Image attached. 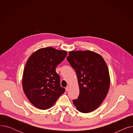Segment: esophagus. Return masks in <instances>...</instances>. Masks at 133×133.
I'll use <instances>...</instances> for the list:
<instances>
[{
	"label": "esophagus",
	"instance_id": "1",
	"mask_svg": "<svg viewBox=\"0 0 133 133\" xmlns=\"http://www.w3.org/2000/svg\"><path fill=\"white\" fill-rule=\"evenodd\" d=\"M69 86H67V87L66 88V91H68V90H69Z\"/></svg>",
	"mask_w": 133,
	"mask_h": 133
}]
</instances>
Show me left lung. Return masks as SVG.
Returning <instances> with one entry per match:
<instances>
[{"instance_id":"obj_1","label":"left lung","mask_w":133,"mask_h":133,"mask_svg":"<svg viewBox=\"0 0 133 133\" xmlns=\"http://www.w3.org/2000/svg\"><path fill=\"white\" fill-rule=\"evenodd\" d=\"M67 59L75 69L79 87L74 105L80 112H92L101 105L108 92L110 81L106 63L100 54L89 50L70 51Z\"/></svg>"}]
</instances>
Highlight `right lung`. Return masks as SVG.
Wrapping results in <instances>:
<instances>
[{
	"mask_svg": "<svg viewBox=\"0 0 133 133\" xmlns=\"http://www.w3.org/2000/svg\"><path fill=\"white\" fill-rule=\"evenodd\" d=\"M67 54L66 51L47 47L39 49L28 59L22 85L25 95L34 107L42 110L50 108L65 92L55 68Z\"/></svg>",
	"mask_w": 133,
	"mask_h": 133,
	"instance_id": "1",
	"label": "right lung"
}]
</instances>
